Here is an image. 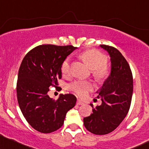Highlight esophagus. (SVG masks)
<instances>
[{
  "label": "esophagus",
  "instance_id": "1",
  "mask_svg": "<svg viewBox=\"0 0 149 149\" xmlns=\"http://www.w3.org/2000/svg\"><path fill=\"white\" fill-rule=\"evenodd\" d=\"M77 105H83L84 104V103L83 102H82V101H80V99H78L77 100Z\"/></svg>",
  "mask_w": 149,
  "mask_h": 149
}]
</instances>
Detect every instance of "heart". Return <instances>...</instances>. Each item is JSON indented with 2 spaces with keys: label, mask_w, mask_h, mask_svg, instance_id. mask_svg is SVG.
<instances>
[{
  "label": "heart",
  "mask_w": 149,
  "mask_h": 149,
  "mask_svg": "<svg viewBox=\"0 0 149 149\" xmlns=\"http://www.w3.org/2000/svg\"><path fill=\"white\" fill-rule=\"evenodd\" d=\"M80 57L89 64L92 69L93 76L98 82L103 81L110 75V69L107 64V57L102 52L96 49L89 50L83 52ZM61 71L64 76L71 73V57H67L62 62ZM69 88L78 96H85L94 89V85L90 81L76 80L70 84Z\"/></svg>",
  "instance_id": "b5f03b06"
}]
</instances>
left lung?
Returning <instances> with one entry per match:
<instances>
[{
	"label": "left lung",
	"instance_id": "1",
	"mask_svg": "<svg viewBox=\"0 0 149 149\" xmlns=\"http://www.w3.org/2000/svg\"><path fill=\"white\" fill-rule=\"evenodd\" d=\"M108 52L111 73L98 92L102 103L92 106L93 113L83 119L84 126L95 135H106L117 128L126 117L131 103L133 80L125 57L113 46L100 45Z\"/></svg>",
	"mask_w": 149,
	"mask_h": 149
}]
</instances>
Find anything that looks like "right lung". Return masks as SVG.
I'll use <instances>...</instances> for the list:
<instances>
[{
  "label": "right lung",
  "instance_id": "right-lung-1",
  "mask_svg": "<svg viewBox=\"0 0 149 149\" xmlns=\"http://www.w3.org/2000/svg\"><path fill=\"white\" fill-rule=\"evenodd\" d=\"M69 46L44 44L36 46L23 59L18 73L17 94L21 112L34 129L50 133L62 126L66 114L75 106L73 94L52 99L50 87H57L62 78V62L76 49Z\"/></svg>",
  "mask_w": 149,
  "mask_h": 149
}]
</instances>
